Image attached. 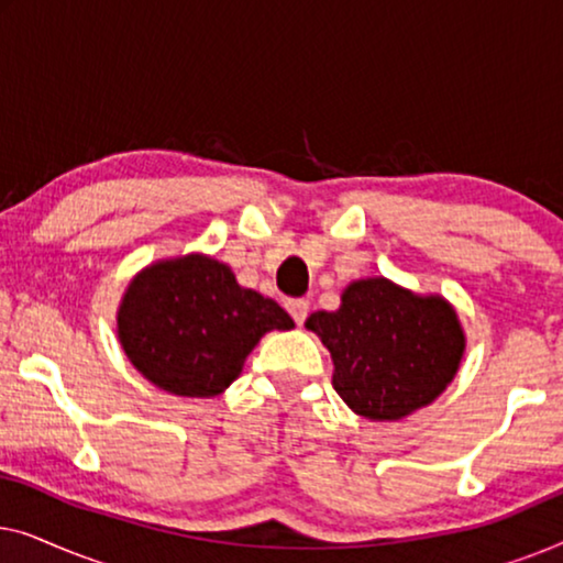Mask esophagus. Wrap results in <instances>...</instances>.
Masks as SVG:
<instances>
[{"label":"esophagus","instance_id":"1","mask_svg":"<svg viewBox=\"0 0 563 563\" xmlns=\"http://www.w3.org/2000/svg\"><path fill=\"white\" fill-rule=\"evenodd\" d=\"M287 310H289L291 318H295L297 325H302V322L307 320V310H310V307H307L305 299H289Z\"/></svg>","mask_w":563,"mask_h":563}]
</instances>
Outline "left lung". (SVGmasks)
I'll list each match as a JSON object with an SVG mask.
<instances>
[{"label": "left lung", "mask_w": 563, "mask_h": 563, "mask_svg": "<svg viewBox=\"0 0 563 563\" xmlns=\"http://www.w3.org/2000/svg\"><path fill=\"white\" fill-rule=\"evenodd\" d=\"M333 358V387L361 418L397 422L433 405L456 376L466 333L449 299L384 276L351 282L333 312L305 322Z\"/></svg>", "instance_id": "left-lung-1"}]
</instances>
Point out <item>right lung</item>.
Here are the masks:
<instances>
[{
  "label": "right lung",
  "instance_id": "obj_1",
  "mask_svg": "<svg viewBox=\"0 0 563 563\" xmlns=\"http://www.w3.org/2000/svg\"><path fill=\"white\" fill-rule=\"evenodd\" d=\"M295 320L207 253L161 258L130 279L118 338L130 364L176 397H218L272 330Z\"/></svg>",
  "mask_w": 563,
  "mask_h": 563
}]
</instances>
